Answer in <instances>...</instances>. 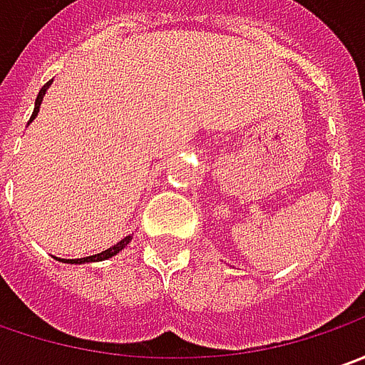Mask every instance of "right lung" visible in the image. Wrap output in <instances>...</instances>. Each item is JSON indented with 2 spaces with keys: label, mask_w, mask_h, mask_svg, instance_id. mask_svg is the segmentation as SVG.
Listing matches in <instances>:
<instances>
[{
  "label": "right lung",
  "mask_w": 365,
  "mask_h": 365,
  "mask_svg": "<svg viewBox=\"0 0 365 365\" xmlns=\"http://www.w3.org/2000/svg\"><path fill=\"white\" fill-rule=\"evenodd\" d=\"M52 84V81L46 82L44 86H42V91L38 93V98H36V107H34V113H32V119H36V115H38V110H40V105H42V101H44V95L46 91H48V86ZM131 242V236H125L120 242H117L115 246H110V248H107V250H103V252H98V255H93V257H84V258H70V260H66V258H62V262H70V264H84V262H98V260H107V258L115 257L117 252H120L125 246ZM60 260V258H58Z\"/></svg>",
  "instance_id": "1"
}]
</instances>
